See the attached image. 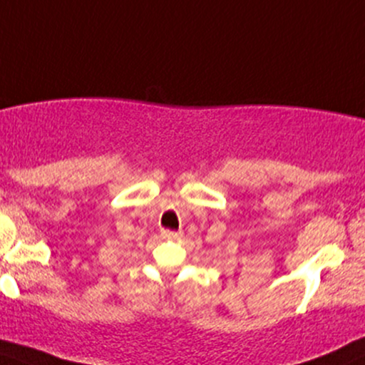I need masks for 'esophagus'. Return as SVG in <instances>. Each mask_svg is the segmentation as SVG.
Masks as SVG:
<instances>
[{
	"instance_id": "esophagus-1",
	"label": "esophagus",
	"mask_w": 365,
	"mask_h": 365,
	"mask_svg": "<svg viewBox=\"0 0 365 365\" xmlns=\"http://www.w3.org/2000/svg\"><path fill=\"white\" fill-rule=\"evenodd\" d=\"M162 237L164 238H169V240H175V238L181 237V233L179 232H170V230H164L162 232Z\"/></svg>"
}]
</instances>
